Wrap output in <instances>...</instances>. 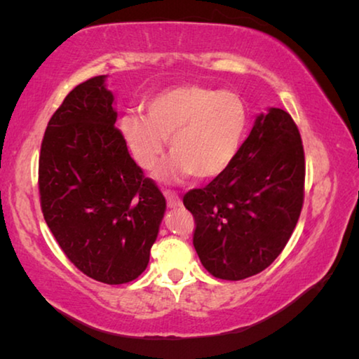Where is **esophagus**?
<instances>
[{"instance_id": "esophagus-1", "label": "esophagus", "mask_w": 359, "mask_h": 359, "mask_svg": "<svg viewBox=\"0 0 359 359\" xmlns=\"http://www.w3.org/2000/svg\"><path fill=\"white\" fill-rule=\"evenodd\" d=\"M163 193H165V198H166L168 208L175 209V208H179V205H182V201H180V198H179V194H177V193H175V191H171V190H165Z\"/></svg>"}]
</instances>
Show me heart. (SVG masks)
I'll use <instances>...</instances> for the list:
<instances>
[{"mask_svg":"<svg viewBox=\"0 0 359 359\" xmlns=\"http://www.w3.org/2000/svg\"><path fill=\"white\" fill-rule=\"evenodd\" d=\"M145 111L123 115L118 128L142 169L155 168L169 139L172 156L158 171L163 180L220 175L238 155L247 128V109L238 95L201 85L163 90Z\"/></svg>","mask_w":359,"mask_h":359,"instance_id":"heart-1","label":"heart"}]
</instances>
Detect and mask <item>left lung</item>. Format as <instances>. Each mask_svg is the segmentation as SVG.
<instances>
[{"label":"left lung","instance_id":"obj_1","mask_svg":"<svg viewBox=\"0 0 359 359\" xmlns=\"http://www.w3.org/2000/svg\"><path fill=\"white\" fill-rule=\"evenodd\" d=\"M304 177L302 141L291 115L278 107L259 114L226 171L184 196L205 269L242 280L271 266L301 215Z\"/></svg>","mask_w":359,"mask_h":359}]
</instances>
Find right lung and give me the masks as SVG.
Masks as SVG:
<instances>
[{
	"label": "right lung",
	"instance_id": "right-lung-1",
	"mask_svg": "<svg viewBox=\"0 0 359 359\" xmlns=\"http://www.w3.org/2000/svg\"><path fill=\"white\" fill-rule=\"evenodd\" d=\"M106 76L71 90L48 120L39 155L41 209L66 257L107 285L145 271L166 199L133 160Z\"/></svg>",
	"mask_w": 359,
	"mask_h": 359
}]
</instances>
